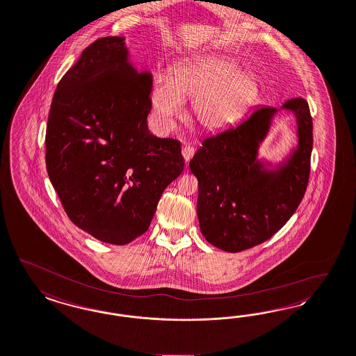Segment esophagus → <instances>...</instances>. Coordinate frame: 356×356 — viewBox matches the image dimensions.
<instances>
[{
    "mask_svg": "<svg viewBox=\"0 0 356 356\" xmlns=\"http://www.w3.org/2000/svg\"><path fill=\"white\" fill-rule=\"evenodd\" d=\"M181 154H183V158H184L185 161H189L195 155V147H192L189 145H185Z\"/></svg>",
    "mask_w": 356,
    "mask_h": 356,
    "instance_id": "34e87169",
    "label": "esophagus"
}]
</instances>
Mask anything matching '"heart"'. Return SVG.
Instances as JSON below:
<instances>
[{"label": "heart", "mask_w": 356, "mask_h": 356, "mask_svg": "<svg viewBox=\"0 0 356 356\" xmlns=\"http://www.w3.org/2000/svg\"><path fill=\"white\" fill-rule=\"evenodd\" d=\"M258 95L255 79L225 58H204L173 68L167 81H156L149 96L160 127L170 130L181 102L192 98L191 111L207 130H222L236 122Z\"/></svg>", "instance_id": "b5f03b06"}]
</instances>
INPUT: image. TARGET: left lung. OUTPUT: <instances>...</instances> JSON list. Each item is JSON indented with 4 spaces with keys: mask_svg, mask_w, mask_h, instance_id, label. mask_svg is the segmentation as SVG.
<instances>
[{
    "mask_svg": "<svg viewBox=\"0 0 356 356\" xmlns=\"http://www.w3.org/2000/svg\"><path fill=\"white\" fill-rule=\"evenodd\" d=\"M280 110L294 113L298 146L277 165L258 158V147ZM313 122L304 98L280 109L260 106L245 120L202 140L189 168L198 180L197 217L209 243L227 252L260 245L293 216L307 191Z\"/></svg>",
    "mask_w": 356,
    "mask_h": 356,
    "instance_id": "obj_1",
    "label": "left lung"
}]
</instances>
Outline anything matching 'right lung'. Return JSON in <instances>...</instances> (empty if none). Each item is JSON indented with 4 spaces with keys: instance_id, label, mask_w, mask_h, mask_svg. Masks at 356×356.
<instances>
[{
    "instance_id": "right-lung-1",
    "label": "right lung",
    "mask_w": 356,
    "mask_h": 356,
    "mask_svg": "<svg viewBox=\"0 0 356 356\" xmlns=\"http://www.w3.org/2000/svg\"><path fill=\"white\" fill-rule=\"evenodd\" d=\"M152 74L124 37L97 39L63 76L49 109L46 165L70 220L122 245L146 233L164 189L184 170L180 142L147 127Z\"/></svg>"
}]
</instances>
